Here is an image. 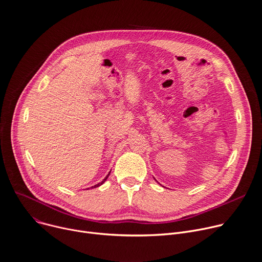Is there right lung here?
Returning <instances> with one entry per match:
<instances>
[{
	"instance_id": "right-lung-1",
	"label": "right lung",
	"mask_w": 262,
	"mask_h": 262,
	"mask_svg": "<svg viewBox=\"0 0 262 262\" xmlns=\"http://www.w3.org/2000/svg\"><path fill=\"white\" fill-rule=\"evenodd\" d=\"M110 173H111V172H110ZM110 173H108V174H107V176H106V177H105V179H104V180H103V181H102V182H100V183H98V184H97V185H95V186H93V187H91V188H96V187H99V186H100V185H102V184H103V183H104V182H105V181H106V179H107V177H108V176H110Z\"/></svg>"
}]
</instances>
